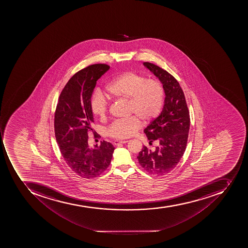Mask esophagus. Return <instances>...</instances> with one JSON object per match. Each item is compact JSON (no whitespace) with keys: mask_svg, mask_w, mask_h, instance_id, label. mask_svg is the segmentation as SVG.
Returning a JSON list of instances; mask_svg holds the SVG:
<instances>
[{"mask_svg":"<svg viewBox=\"0 0 248 248\" xmlns=\"http://www.w3.org/2000/svg\"><path fill=\"white\" fill-rule=\"evenodd\" d=\"M128 142H129L128 140H115L114 141V144L119 145L120 143H126Z\"/></svg>","mask_w":248,"mask_h":248,"instance_id":"obj_1","label":"esophagus"}]
</instances>
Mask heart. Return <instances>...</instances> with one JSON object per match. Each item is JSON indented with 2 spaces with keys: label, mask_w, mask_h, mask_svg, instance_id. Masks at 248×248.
<instances>
[{
  "label": "heart",
  "mask_w": 248,
  "mask_h": 248,
  "mask_svg": "<svg viewBox=\"0 0 248 248\" xmlns=\"http://www.w3.org/2000/svg\"><path fill=\"white\" fill-rule=\"evenodd\" d=\"M106 94L115 99L127 100L129 119L116 120L107 129L115 139L132 137L140 129V121L148 123L159 116L164 106V89L161 83L140 74L125 72L115 77L107 84ZM92 113L100 119L106 117L108 102L102 92H96L90 102Z\"/></svg>",
  "instance_id": "b5f03b06"
}]
</instances>
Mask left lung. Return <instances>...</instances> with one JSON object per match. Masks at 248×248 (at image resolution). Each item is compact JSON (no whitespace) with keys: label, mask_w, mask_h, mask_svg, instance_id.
<instances>
[{"label":"left lung","mask_w":248,"mask_h":248,"mask_svg":"<svg viewBox=\"0 0 248 248\" xmlns=\"http://www.w3.org/2000/svg\"><path fill=\"white\" fill-rule=\"evenodd\" d=\"M143 65L159 78L165 92L160 115L144 129L154 150L143 146L139 153V164L149 174L162 176L170 173L179 163L187 146L190 115L186 97L178 80L168 71L152 62Z\"/></svg>","instance_id":"left-lung-1"}]
</instances>
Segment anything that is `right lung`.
<instances>
[{
  "label": "right lung",
  "mask_w": 248,
  "mask_h": 248,
  "mask_svg": "<svg viewBox=\"0 0 248 248\" xmlns=\"http://www.w3.org/2000/svg\"><path fill=\"white\" fill-rule=\"evenodd\" d=\"M110 66L97 63L79 70L70 78L59 97L54 115L55 137L69 168L81 178H97L109 166L113 145L103 140L88 146L94 117L90 102L96 82Z\"/></svg>",
  "instance_id": "1"
}]
</instances>
